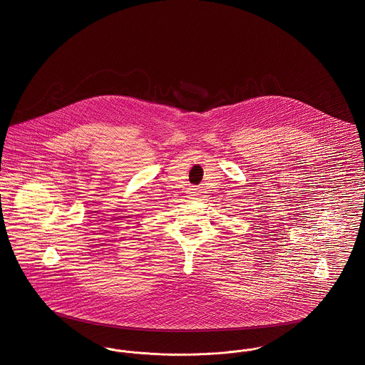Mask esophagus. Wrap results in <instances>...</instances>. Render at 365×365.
I'll list each match as a JSON object with an SVG mask.
<instances>
[{
	"label": "esophagus",
	"mask_w": 365,
	"mask_h": 365,
	"mask_svg": "<svg viewBox=\"0 0 365 365\" xmlns=\"http://www.w3.org/2000/svg\"><path fill=\"white\" fill-rule=\"evenodd\" d=\"M197 195H198V189H195V187H192V189H189V196L196 197Z\"/></svg>",
	"instance_id": "34e87169"
}]
</instances>
